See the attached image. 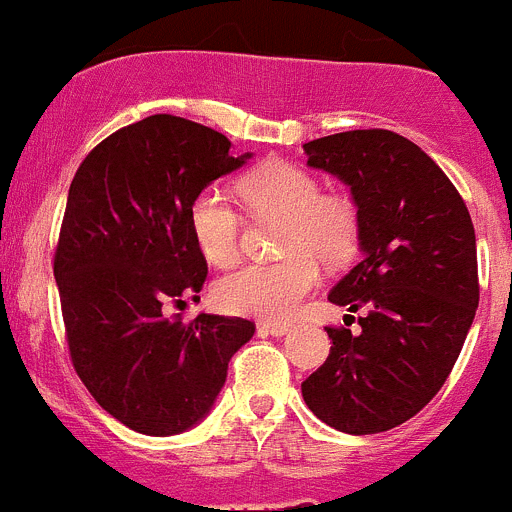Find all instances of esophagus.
I'll list each match as a JSON object with an SVG mask.
<instances>
[{
  "instance_id": "esophagus-1",
  "label": "esophagus",
  "mask_w": 512,
  "mask_h": 512,
  "mask_svg": "<svg viewBox=\"0 0 512 512\" xmlns=\"http://www.w3.org/2000/svg\"><path fill=\"white\" fill-rule=\"evenodd\" d=\"M257 330H260L262 335L282 337L292 330V325H287V322H260V325H257Z\"/></svg>"
}]
</instances>
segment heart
<instances>
[{"label":"heart","instance_id":"obj_1","mask_svg":"<svg viewBox=\"0 0 512 512\" xmlns=\"http://www.w3.org/2000/svg\"><path fill=\"white\" fill-rule=\"evenodd\" d=\"M242 205L252 217L280 220L282 260L245 265L215 285V300L235 315L287 320L320 282V265L337 267L360 245V212L345 192H322L312 172L272 160L240 180ZM240 215L230 197L207 187L190 205V232L197 250L215 267L240 255Z\"/></svg>","mask_w":512,"mask_h":512}]
</instances>
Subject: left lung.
Masks as SVG:
<instances>
[{
  "label": "left lung",
  "mask_w": 512,
  "mask_h": 512,
  "mask_svg": "<svg viewBox=\"0 0 512 512\" xmlns=\"http://www.w3.org/2000/svg\"><path fill=\"white\" fill-rule=\"evenodd\" d=\"M302 147L307 165L350 187L362 250L327 295L362 310L360 332L327 327L330 355L302 398L340 433H385L438 395L463 350L480 297L473 220L445 172L403 135L352 130Z\"/></svg>",
  "instance_id": "8db88e82"
}]
</instances>
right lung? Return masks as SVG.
Segmentation results:
<instances>
[{
    "label": "right lung",
    "instance_id": "add662e5",
    "mask_svg": "<svg viewBox=\"0 0 512 512\" xmlns=\"http://www.w3.org/2000/svg\"><path fill=\"white\" fill-rule=\"evenodd\" d=\"M230 147L205 124L152 114L99 142L69 185L54 252L69 355L92 398L142 435L200 423L255 335L242 317L165 315L205 285L190 205L252 157Z\"/></svg>",
    "mask_w": 512,
    "mask_h": 512
}]
</instances>
